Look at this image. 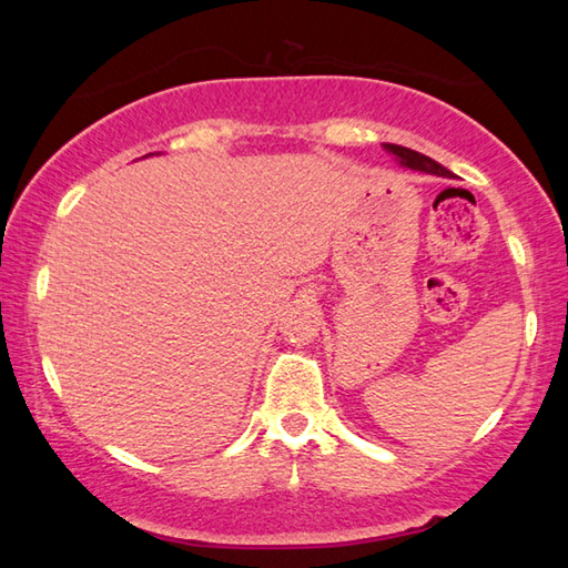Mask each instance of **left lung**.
Here are the masks:
<instances>
[{
  "label": "left lung",
  "mask_w": 568,
  "mask_h": 568,
  "mask_svg": "<svg viewBox=\"0 0 568 568\" xmlns=\"http://www.w3.org/2000/svg\"><path fill=\"white\" fill-rule=\"evenodd\" d=\"M383 149L388 151L403 168H409V171H419V173H429V175H439V178H454L452 171H446L442 163L432 161L425 153H417V151L405 149V146H395V143H385Z\"/></svg>",
  "instance_id": "left-lung-1"
}]
</instances>
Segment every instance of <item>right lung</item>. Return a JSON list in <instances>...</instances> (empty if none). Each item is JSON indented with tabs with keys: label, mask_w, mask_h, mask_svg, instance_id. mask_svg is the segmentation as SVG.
Returning a JSON list of instances; mask_svg holds the SVG:
<instances>
[{
	"label": "right lung",
	"mask_w": 568,
	"mask_h": 568,
	"mask_svg": "<svg viewBox=\"0 0 568 568\" xmlns=\"http://www.w3.org/2000/svg\"><path fill=\"white\" fill-rule=\"evenodd\" d=\"M149 155H153V153H149ZM143 159H146V155H143Z\"/></svg>",
	"instance_id": "1"
}]
</instances>
